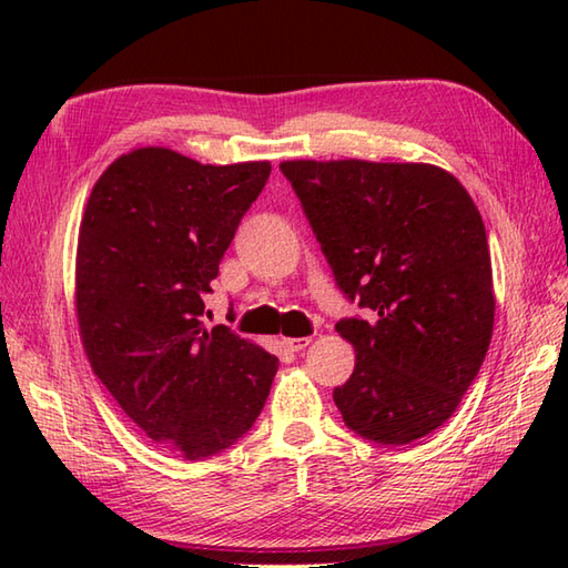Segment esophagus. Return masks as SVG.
<instances>
[{
  "instance_id": "34e87169",
  "label": "esophagus",
  "mask_w": 568,
  "mask_h": 568,
  "mask_svg": "<svg viewBox=\"0 0 568 568\" xmlns=\"http://www.w3.org/2000/svg\"><path fill=\"white\" fill-rule=\"evenodd\" d=\"M310 336H293V339H283V346L287 352H303V348L310 344Z\"/></svg>"
}]
</instances>
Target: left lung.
Wrapping results in <instances>:
<instances>
[{"instance_id":"8db88e82","label":"left lung","mask_w":568,"mask_h":568,"mask_svg":"<svg viewBox=\"0 0 568 568\" xmlns=\"http://www.w3.org/2000/svg\"><path fill=\"white\" fill-rule=\"evenodd\" d=\"M334 281L371 317L336 322L356 366L334 403L376 444L442 427L493 334L488 236L458 180L429 163L285 161Z\"/></svg>"}]
</instances>
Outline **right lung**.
<instances>
[{"label": "right lung", "mask_w": 568, "mask_h": 568, "mask_svg": "<svg viewBox=\"0 0 568 568\" xmlns=\"http://www.w3.org/2000/svg\"><path fill=\"white\" fill-rule=\"evenodd\" d=\"M268 175V161L202 165L139 149L106 168L84 207L75 265L84 352L146 437L187 462L244 437L277 371L273 354L200 320Z\"/></svg>", "instance_id": "add662e5"}]
</instances>
